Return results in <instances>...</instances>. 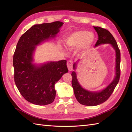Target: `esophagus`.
Instances as JSON below:
<instances>
[{
	"instance_id": "esophagus-1",
	"label": "esophagus",
	"mask_w": 132,
	"mask_h": 132,
	"mask_svg": "<svg viewBox=\"0 0 132 132\" xmlns=\"http://www.w3.org/2000/svg\"><path fill=\"white\" fill-rule=\"evenodd\" d=\"M67 67L69 71L72 70L73 69V61H68L67 62Z\"/></svg>"
}]
</instances>
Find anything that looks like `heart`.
I'll return each mask as SVG.
<instances>
[{
	"label": "heart",
	"instance_id": "heart-1",
	"mask_svg": "<svg viewBox=\"0 0 132 132\" xmlns=\"http://www.w3.org/2000/svg\"><path fill=\"white\" fill-rule=\"evenodd\" d=\"M95 40L93 33L85 30L78 31L70 35L67 37L65 43L68 49L72 50L81 46L83 48L90 47Z\"/></svg>",
	"mask_w": 132,
	"mask_h": 132
}]
</instances>
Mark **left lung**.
<instances>
[{"label":"left lung","mask_w":132,"mask_h":132,"mask_svg":"<svg viewBox=\"0 0 132 132\" xmlns=\"http://www.w3.org/2000/svg\"><path fill=\"white\" fill-rule=\"evenodd\" d=\"M94 28L97 32L98 37V40L95 44V47L100 45L101 44H111L115 50L116 53V77L114 80L108 85L106 88L99 92H91L83 89L78 81L76 73L75 71H73L71 73L72 76L71 84L73 87L74 93L76 98L80 104L89 106H96L107 101L112 94L116 86L118 83L121 75V53L114 38L107 30L98 26H94ZM76 67H77V63H74L73 65L74 69H75Z\"/></svg>","instance_id":"left-lung-1"}]
</instances>
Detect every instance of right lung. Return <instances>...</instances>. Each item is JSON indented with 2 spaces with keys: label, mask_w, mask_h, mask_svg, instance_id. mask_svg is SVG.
I'll return each instance as SVG.
<instances>
[{
  "label": "right lung",
  "mask_w": 132,
  "mask_h": 132,
  "mask_svg": "<svg viewBox=\"0 0 132 132\" xmlns=\"http://www.w3.org/2000/svg\"><path fill=\"white\" fill-rule=\"evenodd\" d=\"M63 25L61 21L35 25L21 36L16 47L13 57L15 83L23 98L33 104L52 103L56 94L55 84L68 71L66 60L39 66L32 63L36 46L54 37Z\"/></svg>",
  "instance_id": "add662e5"
}]
</instances>
